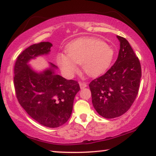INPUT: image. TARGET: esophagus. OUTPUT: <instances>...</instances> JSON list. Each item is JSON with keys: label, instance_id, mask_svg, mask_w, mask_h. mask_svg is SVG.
<instances>
[{"label": "esophagus", "instance_id": "1", "mask_svg": "<svg viewBox=\"0 0 156 156\" xmlns=\"http://www.w3.org/2000/svg\"><path fill=\"white\" fill-rule=\"evenodd\" d=\"M79 84H80V89H83V88H85V87H87V84L85 82H80Z\"/></svg>", "mask_w": 156, "mask_h": 156}]
</instances>
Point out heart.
Returning <instances> with one entry per match:
<instances>
[{
    "label": "heart",
    "instance_id": "b5f03b06",
    "mask_svg": "<svg viewBox=\"0 0 156 156\" xmlns=\"http://www.w3.org/2000/svg\"><path fill=\"white\" fill-rule=\"evenodd\" d=\"M67 56L58 55L57 63L62 70L71 76L78 70L76 64H83V69L90 77H98L108 69L114 52L107 44L94 37H81L73 40L65 49Z\"/></svg>",
    "mask_w": 156,
    "mask_h": 156
}]
</instances>
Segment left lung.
<instances>
[{"label":"left lung","mask_w":156,"mask_h":156,"mask_svg":"<svg viewBox=\"0 0 156 156\" xmlns=\"http://www.w3.org/2000/svg\"><path fill=\"white\" fill-rule=\"evenodd\" d=\"M120 49L114 65L89 84L92 101L97 112L106 119L122 115L128 112L139 92L141 68L128 41L117 36Z\"/></svg>","instance_id":"obj_1"}]
</instances>
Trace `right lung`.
Here are the masks:
<instances>
[{
    "mask_svg": "<svg viewBox=\"0 0 156 156\" xmlns=\"http://www.w3.org/2000/svg\"><path fill=\"white\" fill-rule=\"evenodd\" d=\"M52 44H34L17 56L14 68V85L19 103L28 115L39 124L57 128L67 122L73 112V101L80 90L78 81L55 74V64L37 73L27 63L31 58L48 54Z\"/></svg>",
    "mask_w": 156,
    "mask_h": 156,
    "instance_id": "obj_1",
    "label": "right lung"
}]
</instances>
